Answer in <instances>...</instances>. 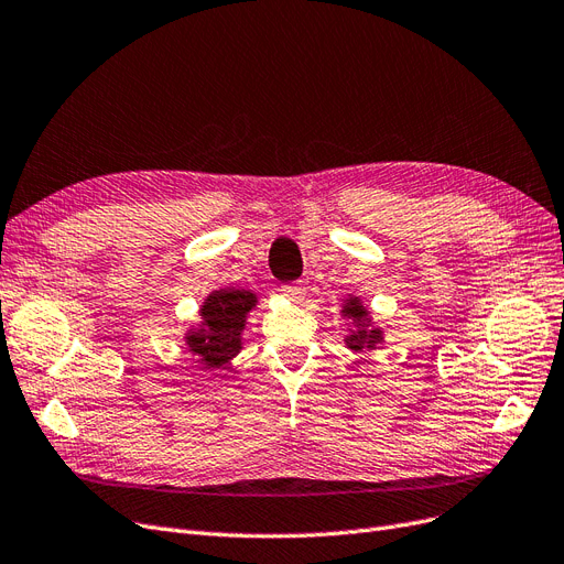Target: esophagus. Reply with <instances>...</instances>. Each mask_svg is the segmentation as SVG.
Segmentation results:
<instances>
[{
  "mask_svg": "<svg viewBox=\"0 0 564 564\" xmlns=\"http://www.w3.org/2000/svg\"><path fill=\"white\" fill-rule=\"evenodd\" d=\"M281 293L290 300H302L304 297V285L302 281H293V283H283L281 285Z\"/></svg>",
  "mask_w": 564,
  "mask_h": 564,
  "instance_id": "34e87169",
  "label": "esophagus"
}]
</instances>
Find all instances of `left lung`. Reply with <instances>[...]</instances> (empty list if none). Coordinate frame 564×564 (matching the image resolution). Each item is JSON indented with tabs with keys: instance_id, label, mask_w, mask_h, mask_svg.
<instances>
[{
	"instance_id": "8db88e82",
	"label": "left lung",
	"mask_w": 564,
	"mask_h": 564,
	"mask_svg": "<svg viewBox=\"0 0 564 564\" xmlns=\"http://www.w3.org/2000/svg\"><path fill=\"white\" fill-rule=\"evenodd\" d=\"M346 314L350 316V318H362L365 316V308L356 302V300H350V304L346 306ZM377 344V341H381V335H379V332L377 329H371L369 332V335H367V332L365 329H360V332H352V335H350V339H348V344H350V348H356V350H362V344Z\"/></svg>"
}]
</instances>
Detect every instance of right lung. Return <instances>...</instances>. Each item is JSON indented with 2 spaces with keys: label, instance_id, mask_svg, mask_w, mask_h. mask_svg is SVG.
Masks as SVG:
<instances>
[{
  "label": "right lung",
  "instance_id": "1",
  "mask_svg": "<svg viewBox=\"0 0 564 564\" xmlns=\"http://www.w3.org/2000/svg\"><path fill=\"white\" fill-rule=\"evenodd\" d=\"M253 304V293L246 290H220L206 300L202 308L206 329L187 339V346L202 356V365L223 367L241 348V329Z\"/></svg>",
  "mask_w": 564,
  "mask_h": 564
}]
</instances>
